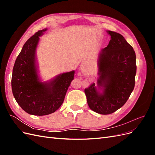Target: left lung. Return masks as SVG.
<instances>
[{
    "instance_id": "left-lung-1",
    "label": "left lung",
    "mask_w": 155,
    "mask_h": 155,
    "mask_svg": "<svg viewBox=\"0 0 155 155\" xmlns=\"http://www.w3.org/2000/svg\"><path fill=\"white\" fill-rule=\"evenodd\" d=\"M110 40L97 55L98 78L85 89L90 109L109 114L118 110L133 92L137 73L133 48L118 33L107 30Z\"/></svg>"
}]
</instances>
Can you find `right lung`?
I'll return each instance as SVG.
<instances>
[{
    "instance_id": "obj_1",
    "label": "right lung",
    "mask_w": 155,
    "mask_h": 155,
    "mask_svg": "<svg viewBox=\"0 0 155 155\" xmlns=\"http://www.w3.org/2000/svg\"><path fill=\"white\" fill-rule=\"evenodd\" d=\"M48 29L35 33L23 46L13 68L12 88L14 97L27 113L45 116L53 113L63 103L74 70L61 73L43 81L39 75L36 51L40 38Z\"/></svg>"
}]
</instances>
